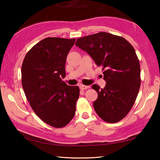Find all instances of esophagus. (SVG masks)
I'll use <instances>...</instances> for the list:
<instances>
[{
    "instance_id": "1",
    "label": "esophagus",
    "mask_w": 160,
    "mask_h": 160,
    "mask_svg": "<svg viewBox=\"0 0 160 160\" xmlns=\"http://www.w3.org/2000/svg\"><path fill=\"white\" fill-rule=\"evenodd\" d=\"M80 89H82V90H85V89H87L88 88H89V87L86 86V85H83V84H80Z\"/></svg>"
}]
</instances>
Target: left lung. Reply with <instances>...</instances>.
Returning a JSON list of instances; mask_svg holds the SVG:
<instances>
[{
    "label": "left lung",
    "mask_w": 160,
    "mask_h": 160,
    "mask_svg": "<svg viewBox=\"0 0 160 160\" xmlns=\"http://www.w3.org/2000/svg\"><path fill=\"white\" fill-rule=\"evenodd\" d=\"M75 45L104 70L105 87L92 85L98 94L93 102L96 113L109 123L122 120L133 106L140 87V66L133 47L122 37L107 32L82 37Z\"/></svg>",
    "instance_id": "8db88e82"
}]
</instances>
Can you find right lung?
<instances>
[{
    "label": "right lung",
    "mask_w": 160,
    "mask_h": 160,
    "mask_svg": "<svg viewBox=\"0 0 160 160\" xmlns=\"http://www.w3.org/2000/svg\"><path fill=\"white\" fill-rule=\"evenodd\" d=\"M75 40L48 37L33 46L22 62V85L27 99L37 116L53 127L66 126L76 112L79 87L62 80Z\"/></svg>",
    "instance_id": "obj_1"
}]
</instances>
